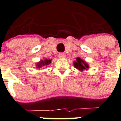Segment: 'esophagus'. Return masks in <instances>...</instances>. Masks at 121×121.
<instances>
[{
    "instance_id": "esophagus-1",
    "label": "esophagus",
    "mask_w": 121,
    "mask_h": 121,
    "mask_svg": "<svg viewBox=\"0 0 121 121\" xmlns=\"http://www.w3.org/2000/svg\"><path fill=\"white\" fill-rule=\"evenodd\" d=\"M65 54L64 52H60L59 54H58V57L60 58H64L65 57Z\"/></svg>"
}]
</instances>
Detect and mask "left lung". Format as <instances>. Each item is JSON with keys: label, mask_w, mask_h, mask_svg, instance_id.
<instances>
[{"label": "left lung", "mask_w": 121, "mask_h": 121, "mask_svg": "<svg viewBox=\"0 0 121 121\" xmlns=\"http://www.w3.org/2000/svg\"><path fill=\"white\" fill-rule=\"evenodd\" d=\"M74 66L80 70H83L84 69H88L89 66L85 63V61L80 58H76V61L74 62Z\"/></svg>", "instance_id": "1"}]
</instances>
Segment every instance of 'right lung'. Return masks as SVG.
<instances>
[{
    "label": "right lung",
    "mask_w": 121,
    "mask_h": 121,
    "mask_svg": "<svg viewBox=\"0 0 121 121\" xmlns=\"http://www.w3.org/2000/svg\"><path fill=\"white\" fill-rule=\"evenodd\" d=\"M51 63V60H48V59H45L43 61L41 60L39 63H38L36 64L37 67L38 68H40L42 66H47L48 65H49L50 63Z\"/></svg>",
    "instance_id": "obj_1"
}]
</instances>
